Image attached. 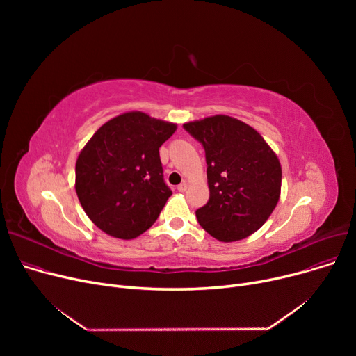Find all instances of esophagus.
Wrapping results in <instances>:
<instances>
[{
    "mask_svg": "<svg viewBox=\"0 0 356 356\" xmlns=\"http://www.w3.org/2000/svg\"><path fill=\"white\" fill-rule=\"evenodd\" d=\"M186 189H188V183H186V181H181V183L177 186V191H179V192H184Z\"/></svg>",
    "mask_w": 356,
    "mask_h": 356,
    "instance_id": "esophagus-1",
    "label": "esophagus"
}]
</instances>
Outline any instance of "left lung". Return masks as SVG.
<instances>
[{"mask_svg":"<svg viewBox=\"0 0 356 356\" xmlns=\"http://www.w3.org/2000/svg\"><path fill=\"white\" fill-rule=\"evenodd\" d=\"M207 153L209 202L197 222L220 242L252 235L264 225L282 193V164L257 129L229 115L183 124Z\"/></svg>","mask_w":356,"mask_h":356,"instance_id":"left-lung-1","label":"left lung"}]
</instances>
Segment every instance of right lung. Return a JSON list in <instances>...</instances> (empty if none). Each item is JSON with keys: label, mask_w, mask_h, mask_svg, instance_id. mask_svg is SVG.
<instances>
[{"label": "right lung", "mask_w": 356, "mask_h": 356, "mask_svg": "<svg viewBox=\"0 0 356 356\" xmlns=\"http://www.w3.org/2000/svg\"><path fill=\"white\" fill-rule=\"evenodd\" d=\"M176 129L175 122L129 111L106 121L81 149L74 191L101 231L133 239L157 220L172 195L159 148Z\"/></svg>", "instance_id": "add662e5"}]
</instances>
